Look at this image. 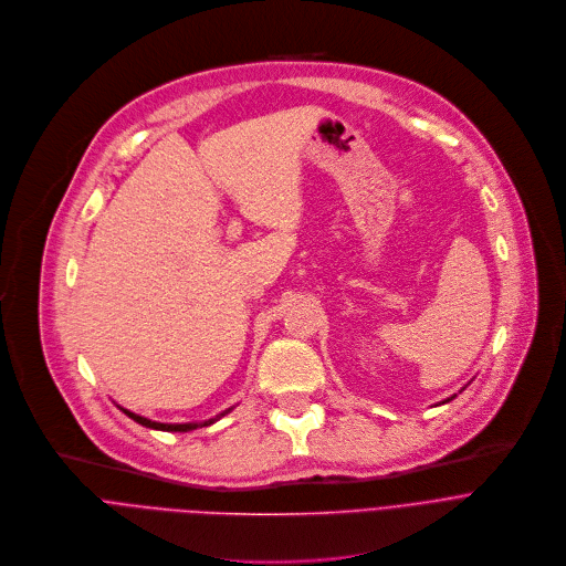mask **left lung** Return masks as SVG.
Instances as JSON below:
<instances>
[{"label": "left lung", "instance_id": "1", "mask_svg": "<svg viewBox=\"0 0 566 566\" xmlns=\"http://www.w3.org/2000/svg\"><path fill=\"white\" fill-rule=\"evenodd\" d=\"M462 390H464V388H462ZM462 390H460V392H462ZM455 397H458V395H453L450 399H455ZM450 399H446V401H450ZM446 401H441V403H446Z\"/></svg>", "mask_w": 566, "mask_h": 566}]
</instances>
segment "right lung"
Returning <instances> with one entry per match:
<instances>
[{
    "instance_id": "obj_1",
    "label": "right lung",
    "mask_w": 566,
    "mask_h": 566,
    "mask_svg": "<svg viewBox=\"0 0 566 566\" xmlns=\"http://www.w3.org/2000/svg\"><path fill=\"white\" fill-rule=\"evenodd\" d=\"M120 408V406H118ZM127 417H132L136 423H140V426H145V428H151V430H165V432H189V430H196V428H202V426H211L213 421H218L220 417H224L228 412H232L234 410V406L232 408H228V410H222L220 415H216V417H211V419H205V421H189V423H160V421H151V419H147V417H143V415H136V412H132V410H127V408H120Z\"/></svg>"
}]
</instances>
